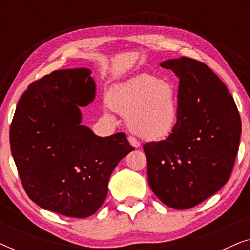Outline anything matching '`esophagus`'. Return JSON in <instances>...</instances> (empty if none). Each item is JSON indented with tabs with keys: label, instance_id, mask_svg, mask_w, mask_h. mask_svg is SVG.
<instances>
[{
	"label": "esophagus",
	"instance_id": "1",
	"mask_svg": "<svg viewBox=\"0 0 250 250\" xmlns=\"http://www.w3.org/2000/svg\"><path fill=\"white\" fill-rule=\"evenodd\" d=\"M127 140H128V142L131 143V146H134V148H139L140 146V142L135 138H133V136H128Z\"/></svg>",
	"mask_w": 250,
	"mask_h": 250
}]
</instances>
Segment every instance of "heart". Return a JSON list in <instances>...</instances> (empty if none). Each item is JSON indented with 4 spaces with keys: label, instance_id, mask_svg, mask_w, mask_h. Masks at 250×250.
<instances>
[{
    "label": "heart",
    "instance_id": "heart-1",
    "mask_svg": "<svg viewBox=\"0 0 250 250\" xmlns=\"http://www.w3.org/2000/svg\"><path fill=\"white\" fill-rule=\"evenodd\" d=\"M108 104L127 118L134 134L148 141L167 138L175 128L179 115V94L174 84L149 74L115 86L108 95Z\"/></svg>",
    "mask_w": 250,
    "mask_h": 250
}]
</instances>
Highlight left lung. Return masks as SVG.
Wrapping results in <instances>:
<instances>
[{"label":"left lung","instance_id":"8db88e82","mask_svg":"<svg viewBox=\"0 0 250 250\" xmlns=\"http://www.w3.org/2000/svg\"><path fill=\"white\" fill-rule=\"evenodd\" d=\"M180 78L174 131L143 150L153 193L174 209H189L228 182L238 153L241 119L223 82L206 64L181 57L160 63Z\"/></svg>","mask_w":250,"mask_h":250}]
</instances>
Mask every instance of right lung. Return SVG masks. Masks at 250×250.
<instances>
[{
    "label": "right lung",
    "mask_w": 250,
    "mask_h": 250,
    "mask_svg": "<svg viewBox=\"0 0 250 250\" xmlns=\"http://www.w3.org/2000/svg\"><path fill=\"white\" fill-rule=\"evenodd\" d=\"M95 98L87 68L52 71L17 104L10 146L26 193L43 209L84 218L104 204L112 170L134 148L125 133L95 135L80 107Z\"/></svg>",
    "instance_id": "right-lung-1"
}]
</instances>
